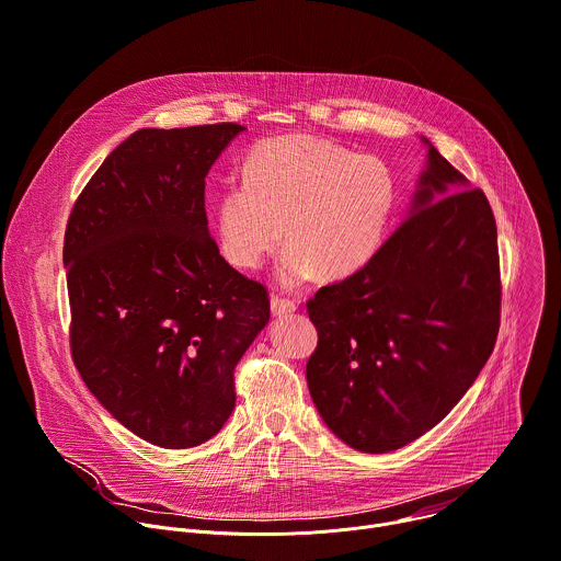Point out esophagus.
Wrapping results in <instances>:
<instances>
[{
  "instance_id": "obj_1",
  "label": "esophagus",
  "mask_w": 561,
  "mask_h": 561,
  "mask_svg": "<svg viewBox=\"0 0 561 561\" xmlns=\"http://www.w3.org/2000/svg\"><path fill=\"white\" fill-rule=\"evenodd\" d=\"M270 307H272V313L274 316H287V313H294L296 311V302L291 300H285V298H278V296H272L270 300Z\"/></svg>"
}]
</instances>
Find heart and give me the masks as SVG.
<instances>
[{
	"mask_svg": "<svg viewBox=\"0 0 561 561\" xmlns=\"http://www.w3.org/2000/svg\"><path fill=\"white\" fill-rule=\"evenodd\" d=\"M396 183L376 157H356L313 135L259 144L243 181L214 201L218 250L230 265L256 270L289 243L276 276L296 287L313 274L335 280L365 267L382 245Z\"/></svg>",
	"mask_w": 561,
	"mask_h": 561,
	"instance_id": "1",
	"label": "heart"
}]
</instances>
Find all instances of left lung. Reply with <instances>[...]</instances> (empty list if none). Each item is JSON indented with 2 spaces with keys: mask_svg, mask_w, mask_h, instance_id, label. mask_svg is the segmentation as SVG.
Returning <instances> with one entry per match:
<instances>
[{
  "mask_svg": "<svg viewBox=\"0 0 561 561\" xmlns=\"http://www.w3.org/2000/svg\"><path fill=\"white\" fill-rule=\"evenodd\" d=\"M407 218L371 261L307 302L311 400L352 449L389 454L449 413L500 329L497 228L482 190L424 137Z\"/></svg>",
  "mask_w": 561,
  "mask_h": 561,
  "instance_id": "obj_1",
  "label": "left lung"
}]
</instances>
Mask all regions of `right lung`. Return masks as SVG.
Segmentation results:
<instances>
[{"instance_id": "right-lung-1", "label": "right lung", "mask_w": 561, "mask_h": 561, "mask_svg": "<svg viewBox=\"0 0 561 561\" xmlns=\"http://www.w3.org/2000/svg\"><path fill=\"white\" fill-rule=\"evenodd\" d=\"M243 130H137L68 218L75 365L112 417L163 449L222 428L234 367L270 322L265 287L222 259L207 230L205 176Z\"/></svg>"}]
</instances>
